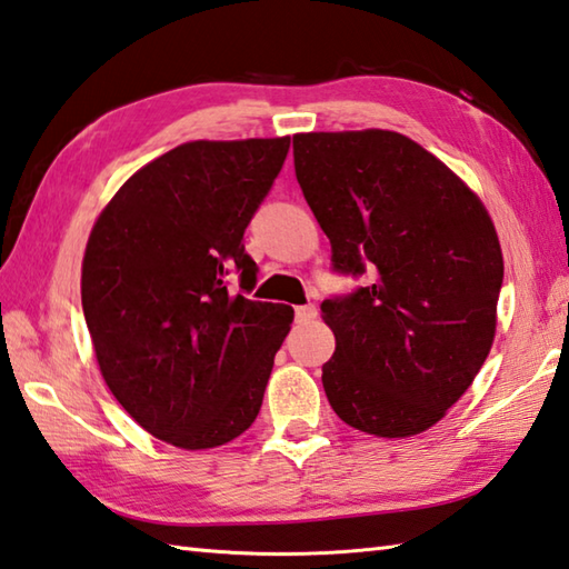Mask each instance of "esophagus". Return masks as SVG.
<instances>
[{"instance_id":"34e87169","label":"esophagus","mask_w":569,"mask_h":569,"mask_svg":"<svg viewBox=\"0 0 569 569\" xmlns=\"http://www.w3.org/2000/svg\"><path fill=\"white\" fill-rule=\"evenodd\" d=\"M295 317H297L299 325H307V321H312V319L317 317V307H315V305L297 307V309H295Z\"/></svg>"}]
</instances>
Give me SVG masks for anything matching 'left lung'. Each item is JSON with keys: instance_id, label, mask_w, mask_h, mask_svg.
Masks as SVG:
<instances>
[{"instance_id": "1", "label": "left lung", "mask_w": 569, "mask_h": 569, "mask_svg": "<svg viewBox=\"0 0 569 569\" xmlns=\"http://www.w3.org/2000/svg\"><path fill=\"white\" fill-rule=\"evenodd\" d=\"M295 173L335 270L371 284L321 302L337 349L331 409L379 438L423 433L468 391L496 339L502 250L480 198L396 131L297 133Z\"/></svg>"}]
</instances>
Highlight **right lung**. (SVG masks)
Returning a JSON list of instances; mask_svg holds the SVG:
<instances>
[{
    "label": "right lung",
    "instance_id": "obj_1",
    "mask_svg": "<svg viewBox=\"0 0 569 569\" xmlns=\"http://www.w3.org/2000/svg\"><path fill=\"white\" fill-rule=\"evenodd\" d=\"M289 136L190 141L151 160L96 218L81 305L101 377L148 433L186 451L230 443L260 413L287 305L230 295L254 284L242 234Z\"/></svg>",
    "mask_w": 569,
    "mask_h": 569
}]
</instances>
